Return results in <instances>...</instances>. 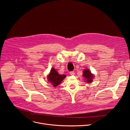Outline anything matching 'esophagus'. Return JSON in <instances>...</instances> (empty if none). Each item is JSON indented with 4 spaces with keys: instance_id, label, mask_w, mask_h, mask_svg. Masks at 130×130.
Masks as SVG:
<instances>
[{
    "instance_id": "obj_1",
    "label": "esophagus",
    "mask_w": 130,
    "mask_h": 130,
    "mask_svg": "<svg viewBox=\"0 0 130 130\" xmlns=\"http://www.w3.org/2000/svg\"><path fill=\"white\" fill-rule=\"evenodd\" d=\"M69 74H70V75H72V76H74V75H75V72H74V71H72V72H70L69 73Z\"/></svg>"
}]
</instances>
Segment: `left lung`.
I'll return each instance as SVG.
<instances>
[{
  "label": "left lung",
  "mask_w": 130,
  "mask_h": 130,
  "mask_svg": "<svg viewBox=\"0 0 130 130\" xmlns=\"http://www.w3.org/2000/svg\"><path fill=\"white\" fill-rule=\"evenodd\" d=\"M85 79V81L87 82V83L90 84L93 81V78L94 77V75L91 73V72L90 71V70L88 69H85L83 72V75H82Z\"/></svg>",
  "instance_id": "obj_1"
}]
</instances>
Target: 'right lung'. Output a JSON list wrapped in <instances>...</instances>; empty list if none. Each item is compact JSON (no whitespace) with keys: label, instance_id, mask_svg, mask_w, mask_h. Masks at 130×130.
<instances>
[{"label":"right lung","instance_id":"right-lung-1","mask_svg":"<svg viewBox=\"0 0 130 130\" xmlns=\"http://www.w3.org/2000/svg\"><path fill=\"white\" fill-rule=\"evenodd\" d=\"M66 77L65 75L59 74L54 68H52L50 73L47 76V79L49 83H51L54 87H55L60 85Z\"/></svg>","mask_w":130,"mask_h":130}]
</instances>
